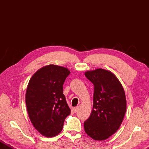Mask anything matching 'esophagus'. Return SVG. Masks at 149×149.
<instances>
[{
	"mask_svg": "<svg viewBox=\"0 0 149 149\" xmlns=\"http://www.w3.org/2000/svg\"><path fill=\"white\" fill-rule=\"evenodd\" d=\"M78 110H79V107H74L73 109H72V111H74V113H77V112L78 111Z\"/></svg>",
	"mask_w": 149,
	"mask_h": 149,
	"instance_id": "34e87169",
	"label": "esophagus"
}]
</instances>
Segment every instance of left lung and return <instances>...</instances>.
I'll use <instances>...</instances> for the list:
<instances>
[{
	"instance_id": "left-lung-1",
	"label": "left lung",
	"mask_w": 149,
	"mask_h": 149,
	"mask_svg": "<svg viewBox=\"0 0 149 149\" xmlns=\"http://www.w3.org/2000/svg\"><path fill=\"white\" fill-rule=\"evenodd\" d=\"M86 77L94 84L93 105L84 123L86 134L95 140L109 138L120 128L125 116V94L114 73L104 69L87 71Z\"/></svg>"
}]
</instances>
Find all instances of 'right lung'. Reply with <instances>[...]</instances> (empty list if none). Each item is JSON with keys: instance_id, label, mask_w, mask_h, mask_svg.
Returning <instances> with one entry per match:
<instances>
[{"instance_id": "add662e5", "label": "right lung", "mask_w": 149, "mask_h": 149, "mask_svg": "<svg viewBox=\"0 0 149 149\" xmlns=\"http://www.w3.org/2000/svg\"><path fill=\"white\" fill-rule=\"evenodd\" d=\"M70 71L64 67L50 64L32 76L27 87L26 104L33 127L45 137L62 131L71 109L63 94V84Z\"/></svg>"}]
</instances>
